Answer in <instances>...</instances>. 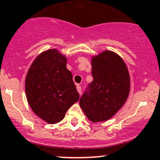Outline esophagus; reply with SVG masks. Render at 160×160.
<instances>
[{"label":"esophagus","instance_id":"esophagus-1","mask_svg":"<svg viewBox=\"0 0 160 160\" xmlns=\"http://www.w3.org/2000/svg\"><path fill=\"white\" fill-rule=\"evenodd\" d=\"M76 88H77V91L78 92L79 94H81V93H82V88H81V86H79V85H76Z\"/></svg>","mask_w":160,"mask_h":160}]
</instances>
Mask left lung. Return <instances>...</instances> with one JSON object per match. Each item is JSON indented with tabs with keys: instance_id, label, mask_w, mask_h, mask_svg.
<instances>
[{
	"instance_id": "obj_1",
	"label": "left lung",
	"mask_w": 160,
	"mask_h": 160,
	"mask_svg": "<svg viewBox=\"0 0 160 160\" xmlns=\"http://www.w3.org/2000/svg\"><path fill=\"white\" fill-rule=\"evenodd\" d=\"M93 81L79 101L88 119L93 123L112 118L127 101L130 75L123 58L112 51L91 57Z\"/></svg>"
}]
</instances>
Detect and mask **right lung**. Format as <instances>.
<instances>
[{
    "label": "right lung",
    "mask_w": 160,
    "mask_h": 160,
    "mask_svg": "<svg viewBox=\"0 0 160 160\" xmlns=\"http://www.w3.org/2000/svg\"><path fill=\"white\" fill-rule=\"evenodd\" d=\"M67 62V56L58 50H46L35 58L26 74L28 105L36 116L48 124L60 122L79 99Z\"/></svg>",
    "instance_id": "obj_1"
}]
</instances>
